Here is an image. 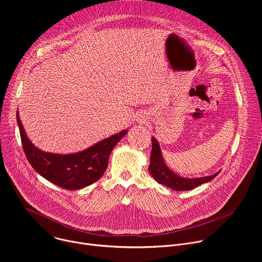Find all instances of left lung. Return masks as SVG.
Here are the masks:
<instances>
[{
  "label": "left lung",
  "mask_w": 262,
  "mask_h": 262,
  "mask_svg": "<svg viewBox=\"0 0 262 262\" xmlns=\"http://www.w3.org/2000/svg\"><path fill=\"white\" fill-rule=\"evenodd\" d=\"M152 141V150L150 156V165H149V172L151 176L161 184L169 186L174 191H189L196 186L210 181L219 173H215L211 176H205L200 178H183L173 173L165 164L162 157L160 145L155 138H151Z\"/></svg>",
  "instance_id": "left-lung-1"
}]
</instances>
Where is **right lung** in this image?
<instances>
[{"label":"right lung","mask_w":262,"mask_h":262,"mask_svg":"<svg viewBox=\"0 0 262 262\" xmlns=\"http://www.w3.org/2000/svg\"><path fill=\"white\" fill-rule=\"evenodd\" d=\"M16 119L24 151L33 169L66 190H80L97 181L106 170L112 149L126 135L122 130L78 154L54 155L37 149L28 139L18 113Z\"/></svg>","instance_id":"right-lung-1"}]
</instances>
